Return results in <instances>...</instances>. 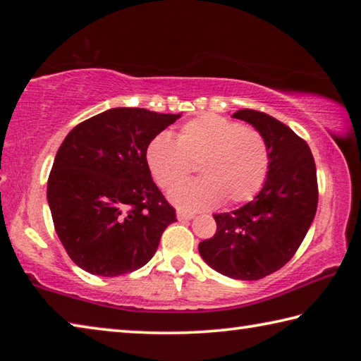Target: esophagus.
<instances>
[{
  "label": "esophagus",
  "instance_id": "obj_1",
  "mask_svg": "<svg viewBox=\"0 0 361 361\" xmlns=\"http://www.w3.org/2000/svg\"><path fill=\"white\" fill-rule=\"evenodd\" d=\"M176 218H178L180 221H186V219L194 218V213H189V212H185V210H176Z\"/></svg>",
  "mask_w": 361,
  "mask_h": 361
}]
</instances>
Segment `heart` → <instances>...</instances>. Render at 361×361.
Here are the masks:
<instances>
[{
	"label": "heart",
	"mask_w": 361,
	"mask_h": 361,
	"mask_svg": "<svg viewBox=\"0 0 361 361\" xmlns=\"http://www.w3.org/2000/svg\"><path fill=\"white\" fill-rule=\"evenodd\" d=\"M200 164L199 180L181 179ZM152 178L164 189L179 185L169 199L181 210L215 209L226 199L242 204L261 191L271 166V152L259 132L242 122L202 114L181 127L178 138L159 133L146 148Z\"/></svg>",
	"instance_id": "heart-1"
}]
</instances>
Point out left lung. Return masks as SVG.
Returning <instances> with one entry per match:
<instances>
[{
  "instance_id": "left-lung-1",
  "label": "left lung",
  "mask_w": 361,
  "mask_h": 361,
  "mask_svg": "<svg viewBox=\"0 0 361 361\" xmlns=\"http://www.w3.org/2000/svg\"><path fill=\"white\" fill-rule=\"evenodd\" d=\"M232 118L264 137L271 166L252 202L213 215L216 232L199 243V253L226 277L259 280L283 267L307 234L319 202L317 170L307 143L283 122L255 109H239Z\"/></svg>"
}]
</instances>
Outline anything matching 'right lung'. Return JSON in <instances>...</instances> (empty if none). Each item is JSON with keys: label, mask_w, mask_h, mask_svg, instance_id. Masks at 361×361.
Here are the masks:
<instances>
[{"label": "right lung", "mask_w": 361, "mask_h": 361, "mask_svg": "<svg viewBox=\"0 0 361 361\" xmlns=\"http://www.w3.org/2000/svg\"><path fill=\"white\" fill-rule=\"evenodd\" d=\"M180 116L111 108L63 140L47 180V202L60 242L85 272L116 277L143 267L176 221L151 178L146 148Z\"/></svg>", "instance_id": "obj_1"}]
</instances>
